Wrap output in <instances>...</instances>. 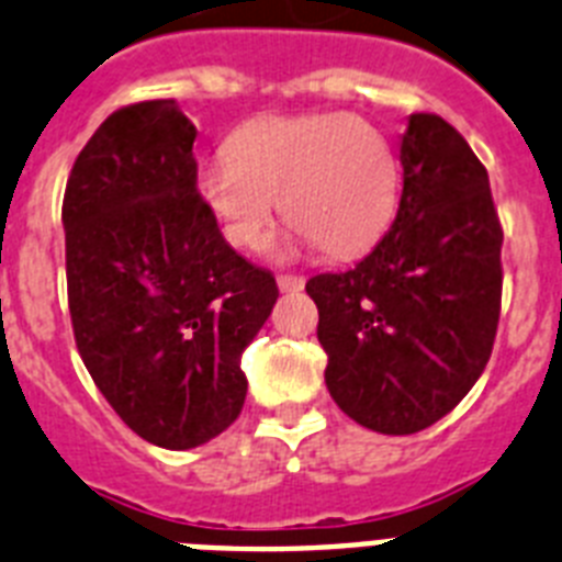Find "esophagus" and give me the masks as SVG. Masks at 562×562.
Returning a JSON list of instances; mask_svg holds the SVG:
<instances>
[{"label": "esophagus", "mask_w": 562, "mask_h": 562, "mask_svg": "<svg viewBox=\"0 0 562 562\" xmlns=\"http://www.w3.org/2000/svg\"><path fill=\"white\" fill-rule=\"evenodd\" d=\"M278 290H281V292L304 290V278H301V276H278Z\"/></svg>", "instance_id": "obj_1"}]
</instances>
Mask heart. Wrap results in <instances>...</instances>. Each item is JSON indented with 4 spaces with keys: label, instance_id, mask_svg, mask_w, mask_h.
<instances>
[{
    "label": "heart",
    "instance_id": "b5f03b06",
    "mask_svg": "<svg viewBox=\"0 0 562 562\" xmlns=\"http://www.w3.org/2000/svg\"><path fill=\"white\" fill-rule=\"evenodd\" d=\"M401 167L375 124L347 113L270 116L227 138V158L199 172V195L229 244L258 249L290 218L278 256L318 244L327 256L363 252L390 227Z\"/></svg>",
    "mask_w": 562,
    "mask_h": 562
}]
</instances>
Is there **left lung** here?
I'll return each mask as SVG.
<instances>
[{"mask_svg": "<svg viewBox=\"0 0 562 562\" xmlns=\"http://www.w3.org/2000/svg\"><path fill=\"white\" fill-rule=\"evenodd\" d=\"M401 167L390 233L349 270L306 281L329 395L381 435L449 415L486 369L501 318L503 229L486 167L431 113L409 116Z\"/></svg>", "mask_w": 562, "mask_h": 562, "instance_id": "obj_1", "label": "left lung"}]
</instances>
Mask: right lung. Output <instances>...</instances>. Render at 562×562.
<instances>
[{
	"label": "right lung",
	"mask_w": 562,
	"mask_h": 562,
	"mask_svg": "<svg viewBox=\"0 0 562 562\" xmlns=\"http://www.w3.org/2000/svg\"><path fill=\"white\" fill-rule=\"evenodd\" d=\"M195 124L172 99L116 110L67 179V301L76 347L147 443L195 449L244 406V349L276 278L224 241L195 184Z\"/></svg>",
	"instance_id": "obj_1"
}]
</instances>
